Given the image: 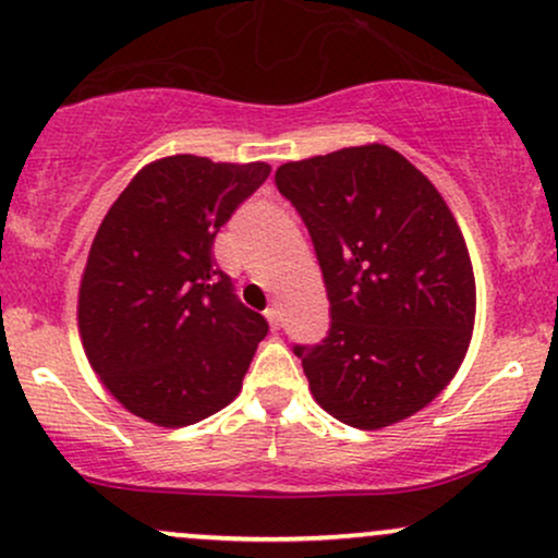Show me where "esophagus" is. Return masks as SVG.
Instances as JSON below:
<instances>
[{"instance_id":"obj_1","label":"esophagus","mask_w":558,"mask_h":558,"mask_svg":"<svg viewBox=\"0 0 558 558\" xmlns=\"http://www.w3.org/2000/svg\"><path fill=\"white\" fill-rule=\"evenodd\" d=\"M266 318H268V326H271L274 331H279V326H281V311H279L277 305L266 307Z\"/></svg>"}]
</instances>
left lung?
<instances>
[{
	"label": "left lung",
	"mask_w": 558,
	"mask_h": 558,
	"mask_svg": "<svg viewBox=\"0 0 558 558\" xmlns=\"http://www.w3.org/2000/svg\"><path fill=\"white\" fill-rule=\"evenodd\" d=\"M274 180L331 305L324 342L294 344L316 402L363 430L415 415L460 371L475 324L473 264L441 193L381 143L281 163Z\"/></svg>",
	"instance_id": "left-lung-1"
}]
</instances>
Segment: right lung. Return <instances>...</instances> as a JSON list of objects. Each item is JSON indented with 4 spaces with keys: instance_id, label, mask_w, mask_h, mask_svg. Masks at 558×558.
Returning a JSON list of instances; mask_svg holds the SVG:
<instances>
[{
    "instance_id": "add662e5",
    "label": "right lung",
    "mask_w": 558,
    "mask_h": 558,
    "mask_svg": "<svg viewBox=\"0 0 558 558\" xmlns=\"http://www.w3.org/2000/svg\"><path fill=\"white\" fill-rule=\"evenodd\" d=\"M268 172L264 161L167 156L143 167L104 216L77 326L90 368L143 421L182 428L240 395L268 324L240 303L211 247Z\"/></svg>"
}]
</instances>
